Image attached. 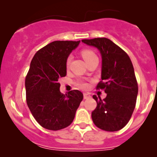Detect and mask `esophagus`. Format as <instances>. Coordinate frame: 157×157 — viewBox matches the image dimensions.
<instances>
[{
  "instance_id": "1",
  "label": "esophagus",
  "mask_w": 157,
  "mask_h": 157,
  "mask_svg": "<svg viewBox=\"0 0 157 157\" xmlns=\"http://www.w3.org/2000/svg\"><path fill=\"white\" fill-rule=\"evenodd\" d=\"M83 96H84V99H90V98H91V96H90V93H84V95H83Z\"/></svg>"
}]
</instances>
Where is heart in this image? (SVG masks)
<instances>
[{"mask_svg": "<svg viewBox=\"0 0 157 157\" xmlns=\"http://www.w3.org/2000/svg\"><path fill=\"white\" fill-rule=\"evenodd\" d=\"M82 57H83V59L85 60V61H86V62H87V61H88L89 60H90L92 57H95V56H96V54H94V52H93V51L90 50H84L82 51ZM71 57H67V61H66V65H67V67H68L69 64H70V63H71ZM77 85L79 86L80 88H82V89H86V86H87V85H86V83L83 82H82V81L78 82L77 83Z\"/></svg>", "mask_w": 157, "mask_h": 157, "instance_id": "1", "label": "heart"}]
</instances>
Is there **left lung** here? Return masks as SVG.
Returning <instances> with one entry per match:
<instances>
[{"mask_svg": "<svg viewBox=\"0 0 157 157\" xmlns=\"http://www.w3.org/2000/svg\"><path fill=\"white\" fill-rule=\"evenodd\" d=\"M97 48L102 57L101 81L96 88L104 89L106 98L93 95L97 103L92 112L96 127L107 132L121 130L128 124L136 107L138 84L132 61L121 48L107 38L82 40Z\"/></svg>", "mask_w": 157, "mask_h": 157, "instance_id": "obj_1", "label": "left lung"}]
</instances>
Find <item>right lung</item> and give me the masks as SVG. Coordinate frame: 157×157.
Returning <instances> with one entry per match:
<instances>
[{
	"label": "right lung",
	"mask_w": 157,
	"mask_h": 157,
	"mask_svg": "<svg viewBox=\"0 0 157 157\" xmlns=\"http://www.w3.org/2000/svg\"><path fill=\"white\" fill-rule=\"evenodd\" d=\"M79 41H54L38 50L25 78L26 102L32 114L44 128L57 131L72 123L83 99L78 90L60 91V78L67 75L66 61Z\"/></svg>",
	"instance_id": "right-lung-1"
}]
</instances>
